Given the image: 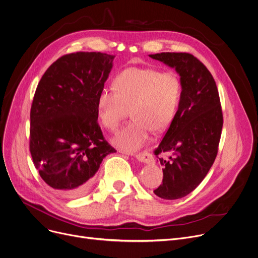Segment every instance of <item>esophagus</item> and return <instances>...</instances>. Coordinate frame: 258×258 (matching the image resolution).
Returning a JSON list of instances; mask_svg holds the SVG:
<instances>
[{
	"label": "esophagus",
	"instance_id": "1",
	"mask_svg": "<svg viewBox=\"0 0 258 258\" xmlns=\"http://www.w3.org/2000/svg\"><path fill=\"white\" fill-rule=\"evenodd\" d=\"M133 156L136 158L138 161L144 162V163H151L153 162V156L150 153L147 152H143L140 154H133Z\"/></svg>",
	"mask_w": 258,
	"mask_h": 258
}]
</instances>
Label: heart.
I'll return each instance as SVG.
<instances>
[{
    "instance_id": "obj_1",
    "label": "heart",
    "mask_w": 258,
    "mask_h": 258,
    "mask_svg": "<svg viewBox=\"0 0 258 258\" xmlns=\"http://www.w3.org/2000/svg\"><path fill=\"white\" fill-rule=\"evenodd\" d=\"M113 89L99 92L97 113L106 129L115 131L130 110L132 120L111 140L128 153L146 146L153 130L162 132L169 127L183 94L179 74L156 68L126 69L114 78Z\"/></svg>"
}]
</instances>
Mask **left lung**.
<instances>
[{"instance_id":"left-lung-1","label":"left lung","mask_w":258,"mask_h":258,"mask_svg":"<svg viewBox=\"0 0 258 258\" xmlns=\"http://www.w3.org/2000/svg\"><path fill=\"white\" fill-rule=\"evenodd\" d=\"M149 56L174 68L183 85L179 109L155 150L163 180L154 193L177 200L203 182L216 159L223 126L219 93L211 72L194 55L161 52ZM164 152L170 156L159 157Z\"/></svg>"}]
</instances>
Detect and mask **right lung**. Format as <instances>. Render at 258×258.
Returning <instances> with one entry per match:
<instances>
[{
  "label": "right lung",
  "mask_w": 258,
  "mask_h": 258,
  "mask_svg": "<svg viewBox=\"0 0 258 258\" xmlns=\"http://www.w3.org/2000/svg\"><path fill=\"white\" fill-rule=\"evenodd\" d=\"M114 56L65 54L49 66L36 89L30 152L42 180L60 196L87 194L102 160L116 152L104 140L96 106Z\"/></svg>",
  "instance_id": "add662e5"
}]
</instances>
